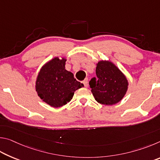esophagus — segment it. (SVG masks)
<instances>
[{
	"instance_id": "obj_1",
	"label": "esophagus",
	"mask_w": 160,
	"mask_h": 160,
	"mask_svg": "<svg viewBox=\"0 0 160 160\" xmlns=\"http://www.w3.org/2000/svg\"><path fill=\"white\" fill-rule=\"evenodd\" d=\"M82 83L84 84V85H85V87H88V78H85V79L82 81Z\"/></svg>"
}]
</instances>
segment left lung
<instances>
[{"instance_id":"1","label":"left lung","mask_w":160,"mask_h":160,"mask_svg":"<svg viewBox=\"0 0 160 160\" xmlns=\"http://www.w3.org/2000/svg\"><path fill=\"white\" fill-rule=\"evenodd\" d=\"M96 75L97 78H92L89 82L96 101L104 105L120 102L128 85L123 72L111 61H100L97 64Z\"/></svg>"}]
</instances>
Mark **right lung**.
I'll return each instance as SVG.
<instances>
[{
    "label": "right lung",
    "mask_w": 160,
    "mask_h": 160,
    "mask_svg": "<svg viewBox=\"0 0 160 160\" xmlns=\"http://www.w3.org/2000/svg\"><path fill=\"white\" fill-rule=\"evenodd\" d=\"M66 59L53 58L43 66L36 80V91L41 99L52 107H61L72 99L83 84L65 69Z\"/></svg>",
    "instance_id": "1"
}]
</instances>
